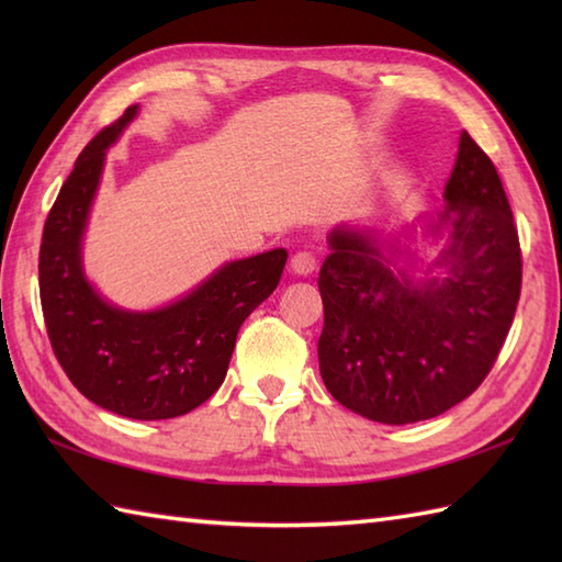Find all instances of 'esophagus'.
Wrapping results in <instances>:
<instances>
[{"instance_id":"esophagus-1","label":"esophagus","mask_w":562,"mask_h":562,"mask_svg":"<svg viewBox=\"0 0 562 562\" xmlns=\"http://www.w3.org/2000/svg\"><path fill=\"white\" fill-rule=\"evenodd\" d=\"M290 268H292L294 274H300V278H306V274H312L316 270V258L308 254V250H300V254L292 256Z\"/></svg>"}]
</instances>
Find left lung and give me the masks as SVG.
I'll return each mask as SVG.
<instances>
[{
    "instance_id": "8db88e82",
    "label": "left lung",
    "mask_w": 562,
    "mask_h": 562,
    "mask_svg": "<svg viewBox=\"0 0 562 562\" xmlns=\"http://www.w3.org/2000/svg\"><path fill=\"white\" fill-rule=\"evenodd\" d=\"M393 234L342 224L318 272V367L330 396L384 425L437 417L491 372L521 292L515 217L495 164L461 133L445 207ZM436 250L432 251L431 248Z\"/></svg>"
}]
</instances>
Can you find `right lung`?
Here are the masks:
<instances>
[{
    "label": "right lung",
    "mask_w": 562,
    "mask_h": 562,
    "mask_svg": "<svg viewBox=\"0 0 562 562\" xmlns=\"http://www.w3.org/2000/svg\"><path fill=\"white\" fill-rule=\"evenodd\" d=\"M139 105L93 137L47 214L38 280L43 318L57 362L83 396L133 420H169L222 386L238 328L280 282L288 250L224 262L181 300L130 312L93 290L81 241L101 183L105 149Z\"/></svg>",
    "instance_id": "obj_1"
}]
</instances>
